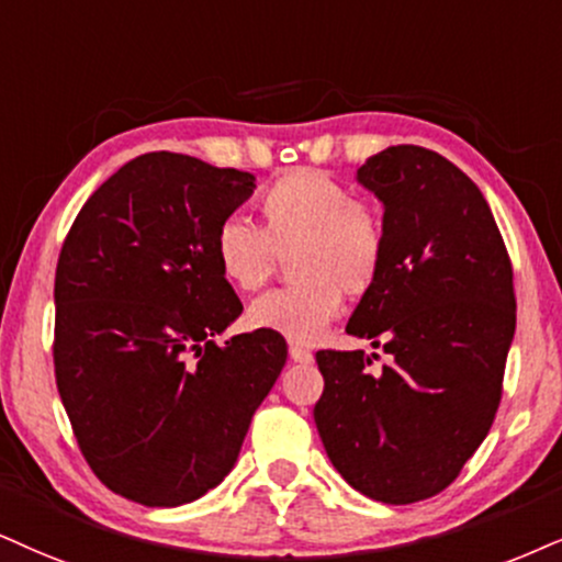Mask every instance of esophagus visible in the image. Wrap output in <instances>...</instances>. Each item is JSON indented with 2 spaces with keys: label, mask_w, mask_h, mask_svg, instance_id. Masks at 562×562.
<instances>
[{
  "label": "esophagus",
  "mask_w": 562,
  "mask_h": 562,
  "mask_svg": "<svg viewBox=\"0 0 562 562\" xmlns=\"http://www.w3.org/2000/svg\"><path fill=\"white\" fill-rule=\"evenodd\" d=\"M289 357H292V362H300V364L313 362V351L304 349V346H300V344L289 346Z\"/></svg>",
  "instance_id": "obj_1"
}]
</instances>
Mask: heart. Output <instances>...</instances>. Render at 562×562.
<instances>
[{"label": "heart", "instance_id": "b5f03b06", "mask_svg": "<svg viewBox=\"0 0 562 562\" xmlns=\"http://www.w3.org/2000/svg\"><path fill=\"white\" fill-rule=\"evenodd\" d=\"M260 228L224 218L213 234V262L234 292H255L289 256L296 283L276 289L247 307V325L313 344L341 313L344 294L364 296L385 268L383 221L355 192L325 171L292 169L260 195Z\"/></svg>", "mask_w": 562, "mask_h": 562}]
</instances>
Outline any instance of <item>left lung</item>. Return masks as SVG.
I'll return each mask as SVG.
<instances>
[{"label":"left lung","instance_id":"1","mask_svg":"<svg viewBox=\"0 0 562 562\" xmlns=\"http://www.w3.org/2000/svg\"><path fill=\"white\" fill-rule=\"evenodd\" d=\"M357 182L385 207L387 255L346 330L383 344L391 362L372 372L364 351H317L313 414L351 487L406 505L442 493L493 427L516 334L514 268L480 187L435 150L391 145Z\"/></svg>","mask_w":562,"mask_h":562}]
</instances>
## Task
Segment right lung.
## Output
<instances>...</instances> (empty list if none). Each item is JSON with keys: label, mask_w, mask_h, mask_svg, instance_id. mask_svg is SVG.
Masks as SVG:
<instances>
[{"label": "right lung", "mask_w": 562, "mask_h": 562, "mask_svg": "<svg viewBox=\"0 0 562 562\" xmlns=\"http://www.w3.org/2000/svg\"><path fill=\"white\" fill-rule=\"evenodd\" d=\"M255 177L145 154L103 182L61 245L54 375L93 474L150 508L224 482L276 378L273 330L213 338L241 315L213 262V234Z\"/></svg>", "instance_id": "add662e5"}]
</instances>
